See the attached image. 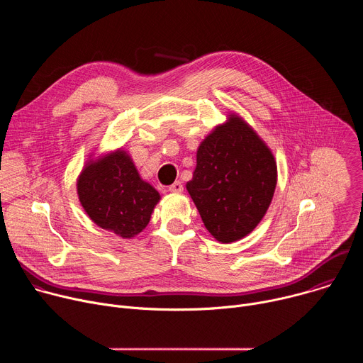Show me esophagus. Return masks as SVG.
<instances>
[{
  "label": "esophagus",
  "mask_w": 363,
  "mask_h": 363,
  "mask_svg": "<svg viewBox=\"0 0 363 363\" xmlns=\"http://www.w3.org/2000/svg\"><path fill=\"white\" fill-rule=\"evenodd\" d=\"M171 192H177V194H179V192H182L184 191V185H182V182L181 181H175L169 188H168Z\"/></svg>",
  "instance_id": "34e87169"
}]
</instances>
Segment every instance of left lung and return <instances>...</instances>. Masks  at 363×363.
I'll return each instance as SVG.
<instances>
[{
    "label": "left lung",
    "mask_w": 363,
    "mask_h": 363,
    "mask_svg": "<svg viewBox=\"0 0 363 363\" xmlns=\"http://www.w3.org/2000/svg\"><path fill=\"white\" fill-rule=\"evenodd\" d=\"M277 184L270 147L235 113L196 150L186 189L205 228L224 244L250 234L267 213Z\"/></svg>",
    "instance_id": "obj_1"
}]
</instances>
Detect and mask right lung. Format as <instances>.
Listing matches in <instances>:
<instances>
[{"instance_id":"obj_1","label":"right lung","mask_w":363,"mask_h":363,"mask_svg":"<svg viewBox=\"0 0 363 363\" xmlns=\"http://www.w3.org/2000/svg\"><path fill=\"white\" fill-rule=\"evenodd\" d=\"M77 195L96 225L122 238L145 230L161 199L160 192L140 178L123 149L86 162L77 178Z\"/></svg>"}]
</instances>
